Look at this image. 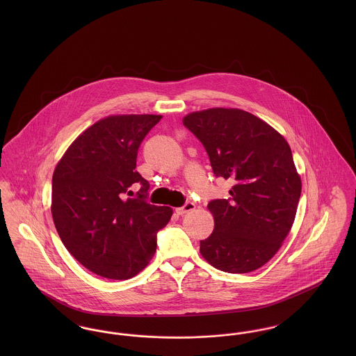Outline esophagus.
<instances>
[{"label": "esophagus", "instance_id": "obj_1", "mask_svg": "<svg viewBox=\"0 0 356 356\" xmlns=\"http://www.w3.org/2000/svg\"><path fill=\"white\" fill-rule=\"evenodd\" d=\"M196 208V205L193 203H186V205H183V207H180V208H176V213L177 215H186V212H191V211H193Z\"/></svg>", "mask_w": 356, "mask_h": 356}]
</instances>
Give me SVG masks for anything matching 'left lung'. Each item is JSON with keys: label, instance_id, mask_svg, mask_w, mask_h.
<instances>
[{"label": "left lung", "instance_id": "obj_1", "mask_svg": "<svg viewBox=\"0 0 356 356\" xmlns=\"http://www.w3.org/2000/svg\"><path fill=\"white\" fill-rule=\"evenodd\" d=\"M183 124L208 153L216 177L232 183L229 199L208 204L215 228L200 254L228 273L252 272L282 247L302 192L287 140L270 124L237 108L192 112Z\"/></svg>", "mask_w": 356, "mask_h": 356}]
</instances>
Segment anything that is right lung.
<instances>
[{"label":"right lung","instance_id":"obj_1","mask_svg":"<svg viewBox=\"0 0 356 356\" xmlns=\"http://www.w3.org/2000/svg\"><path fill=\"white\" fill-rule=\"evenodd\" d=\"M160 115H116L85 129L57 163L51 218L70 254L89 271L127 280L156 252V234L173 213L145 202L149 183L135 170L137 151ZM142 186L136 198L131 188Z\"/></svg>","mask_w":356,"mask_h":356}]
</instances>
